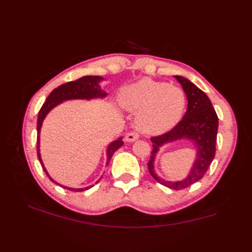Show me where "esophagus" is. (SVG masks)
<instances>
[{
    "instance_id": "esophagus-1",
    "label": "esophagus",
    "mask_w": 252,
    "mask_h": 252,
    "mask_svg": "<svg viewBox=\"0 0 252 252\" xmlns=\"http://www.w3.org/2000/svg\"><path fill=\"white\" fill-rule=\"evenodd\" d=\"M136 140H138V134L135 132H130L126 135V142L132 143V142H135Z\"/></svg>"
}]
</instances>
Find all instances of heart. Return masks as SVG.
Masks as SVG:
<instances>
[{
    "label": "heart",
    "mask_w": 252,
    "mask_h": 252,
    "mask_svg": "<svg viewBox=\"0 0 252 252\" xmlns=\"http://www.w3.org/2000/svg\"><path fill=\"white\" fill-rule=\"evenodd\" d=\"M119 100L126 109L137 111V129L151 135L172 130L181 121L186 108L183 90L148 78L123 88Z\"/></svg>",
    "instance_id": "obj_1"
}]
</instances>
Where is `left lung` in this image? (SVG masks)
Masks as SVG:
<instances>
[{"label":"left lung","instance_id":"1","mask_svg":"<svg viewBox=\"0 0 252 252\" xmlns=\"http://www.w3.org/2000/svg\"><path fill=\"white\" fill-rule=\"evenodd\" d=\"M181 83L187 97V110L178 125L162 135L152 137L153 152L147 163L149 173L158 183L171 189L180 190L194 184L206 174L216 156V143L219 119L211 100L205 92L197 88L189 80L181 76H174ZM187 139L194 143L196 158L189 174L180 181H165L154 172V159L159 148L169 142Z\"/></svg>","mask_w":252,"mask_h":252}]
</instances>
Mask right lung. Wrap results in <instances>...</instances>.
Returning <instances> with one entry per match:
<instances>
[{"mask_svg": "<svg viewBox=\"0 0 252 252\" xmlns=\"http://www.w3.org/2000/svg\"><path fill=\"white\" fill-rule=\"evenodd\" d=\"M104 78L103 77H99V76H84L82 78H80L76 81H70L68 83L65 84H62L61 87H58L57 89L53 90L51 94L47 96L46 101L43 104V106L41 107V109L39 111V116H37V125H36V131H37V137H36V153H37V158H39L40 162L42 164V168H43L44 172L46 173V175L49 176L50 180L52 182H54L55 184L60 185L63 189H69V190H73V191H83V190H87L91 187H93L94 185H89L87 187H82V189H76V187H68L65 185H62L58 183V182L53 180L49 172H47L43 161H42V158H41V154H40V133H41V127H42V123H43L45 117L47 116V114L56 107L57 105L62 104L63 101H66V100H71V99H96V98H100L103 99L105 98L107 95L105 91H103L100 89V82L103 81ZM123 145V141H122V137H119L118 140L111 142L108 147H107V151H106V155H107V162L106 164H108L110 159L112 157V155L117 151V149H119L121 146ZM103 178V176H101ZM101 178L96 181V183H98V182L101 180ZM95 183V184H96Z\"/></svg>", "mask_w": 252, "mask_h": 252, "instance_id": "add662e5", "label": "right lung"}]
</instances>
